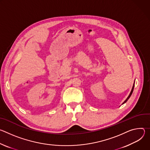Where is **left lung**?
<instances>
[{
	"instance_id": "1",
	"label": "left lung",
	"mask_w": 150,
	"mask_h": 150,
	"mask_svg": "<svg viewBox=\"0 0 150 150\" xmlns=\"http://www.w3.org/2000/svg\"><path fill=\"white\" fill-rule=\"evenodd\" d=\"M134 85H135V81H134V85H133V87H132V90H131V93H130V94H129V95L128 96V97H127V98L124 101V102L122 104H125L127 100H128V99H129V98H130V97L131 96V95H132V93H133V91H134Z\"/></svg>"
}]
</instances>
